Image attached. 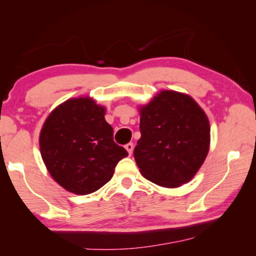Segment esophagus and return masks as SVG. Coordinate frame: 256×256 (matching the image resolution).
I'll return each instance as SVG.
<instances>
[{"instance_id":"1","label":"esophagus","mask_w":256,"mask_h":256,"mask_svg":"<svg viewBox=\"0 0 256 256\" xmlns=\"http://www.w3.org/2000/svg\"><path fill=\"white\" fill-rule=\"evenodd\" d=\"M133 148H134V146H133V144L132 142H130V144H125V149L128 150V154H132V152H133Z\"/></svg>"}]
</instances>
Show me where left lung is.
Here are the masks:
<instances>
[{
    "instance_id": "left-lung-1",
    "label": "left lung",
    "mask_w": 256,
    "mask_h": 256,
    "mask_svg": "<svg viewBox=\"0 0 256 256\" xmlns=\"http://www.w3.org/2000/svg\"><path fill=\"white\" fill-rule=\"evenodd\" d=\"M134 159L146 180L177 188L196 174L209 151L210 125L188 94L164 90L140 110Z\"/></svg>"
}]
</instances>
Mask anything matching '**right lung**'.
<instances>
[{"label":"right lung","mask_w":256,"mask_h":256,"mask_svg":"<svg viewBox=\"0 0 256 256\" xmlns=\"http://www.w3.org/2000/svg\"><path fill=\"white\" fill-rule=\"evenodd\" d=\"M105 108L92 98L68 99L47 118L40 136L42 160L68 192L86 196L110 180L128 151L116 144Z\"/></svg>","instance_id":"add662e5"}]
</instances>
